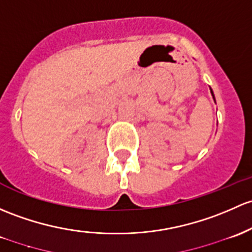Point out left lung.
Here are the masks:
<instances>
[{"label":"left lung","instance_id":"obj_1","mask_svg":"<svg viewBox=\"0 0 252 252\" xmlns=\"http://www.w3.org/2000/svg\"><path fill=\"white\" fill-rule=\"evenodd\" d=\"M211 94H213V96H214V93H213V91H211ZM214 100H215V96H214Z\"/></svg>","mask_w":252,"mask_h":252}]
</instances>
